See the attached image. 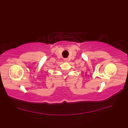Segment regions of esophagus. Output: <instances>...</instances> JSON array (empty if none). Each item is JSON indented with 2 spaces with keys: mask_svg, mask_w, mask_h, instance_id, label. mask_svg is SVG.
<instances>
[{
  "mask_svg": "<svg viewBox=\"0 0 128 128\" xmlns=\"http://www.w3.org/2000/svg\"><path fill=\"white\" fill-rule=\"evenodd\" d=\"M64 60L65 61V62H68V58H65V59H64Z\"/></svg>",
  "mask_w": 128,
  "mask_h": 128,
  "instance_id": "esophagus-1",
  "label": "esophagus"
}]
</instances>
